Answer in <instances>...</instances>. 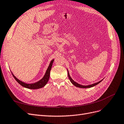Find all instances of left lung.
Wrapping results in <instances>:
<instances>
[{
	"label": "left lung",
	"instance_id": "1",
	"mask_svg": "<svg viewBox=\"0 0 124 124\" xmlns=\"http://www.w3.org/2000/svg\"><path fill=\"white\" fill-rule=\"evenodd\" d=\"M67 72H68V78H69V79L70 80V82H71V83L74 85L75 86L77 87H79V88H90V87H92L93 86H94L95 85H98L99 83H100L103 80H102L101 81H100L98 82H97V83H94V84H91V85H87V86H84V85H80L79 84H78V83H76V82H75L74 80H73L70 77V74H69V72H68V70H67Z\"/></svg>",
	"mask_w": 124,
	"mask_h": 124
}]
</instances>
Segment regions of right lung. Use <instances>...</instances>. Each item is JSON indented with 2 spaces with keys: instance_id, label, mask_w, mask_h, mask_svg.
Returning a JSON list of instances; mask_svg holds the SVG:
<instances>
[{
  "instance_id": "right-lung-1",
  "label": "right lung",
  "mask_w": 124,
  "mask_h": 124,
  "mask_svg": "<svg viewBox=\"0 0 124 124\" xmlns=\"http://www.w3.org/2000/svg\"><path fill=\"white\" fill-rule=\"evenodd\" d=\"M54 61V60H52L51 62H50L49 65L46 70V71L45 72V74L43 77V78L34 83H31V84L25 83L24 82H23L22 81H21L19 79H18L13 74L12 72V74L13 77L16 80V81L18 82V83L19 84H20L22 86L24 87L29 88V89H36L41 88L46 84L48 81V80L49 78V76H50V71L51 70Z\"/></svg>"
}]
</instances>
